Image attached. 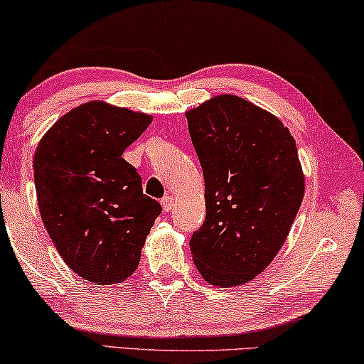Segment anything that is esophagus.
<instances>
[{
  "instance_id": "1",
  "label": "esophagus",
  "mask_w": 364,
  "mask_h": 364,
  "mask_svg": "<svg viewBox=\"0 0 364 364\" xmlns=\"http://www.w3.org/2000/svg\"><path fill=\"white\" fill-rule=\"evenodd\" d=\"M161 208L165 213H170L173 208V198L171 196H165L161 199Z\"/></svg>"
}]
</instances>
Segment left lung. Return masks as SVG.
Returning a JSON list of instances; mask_svg holds the SVG:
<instances>
[{"instance_id": "obj_1", "label": "left lung", "mask_w": 364, "mask_h": 364, "mask_svg": "<svg viewBox=\"0 0 364 364\" xmlns=\"http://www.w3.org/2000/svg\"><path fill=\"white\" fill-rule=\"evenodd\" d=\"M204 175L206 219L191 254L209 285L255 279L285 242L305 193L294 136L277 117L237 95L186 112Z\"/></svg>"}]
</instances>
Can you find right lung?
<instances>
[{"instance_id":"right-lung-1","label":"right lung","mask_w":364,"mask_h":364,"mask_svg":"<svg viewBox=\"0 0 364 364\" xmlns=\"http://www.w3.org/2000/svg\"><path fill=\"white\" fill-rule=\"evenodd\" d=\"M150 124L151 115L92 100L60 117L36 148L41 219L64 262L87 282L129 279L161 213L122 158Z\"/></svg>"}]
</instances>
